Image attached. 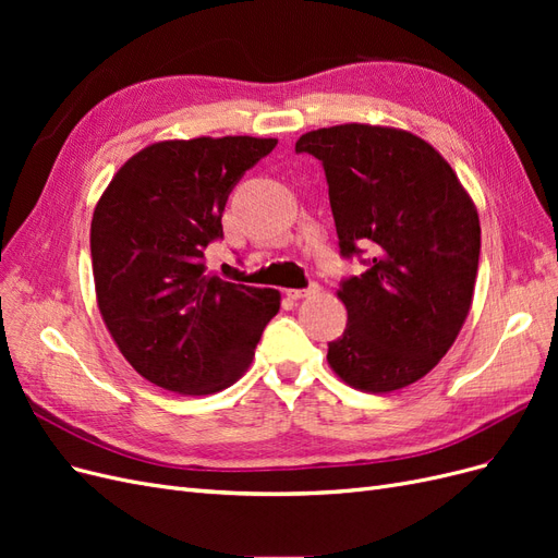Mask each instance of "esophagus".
I'll return each instance as SVG.
<instances>
[{"mask_svg":"<svg viewBox=\"0 0 558 558\" xmlns=\"http://www.w3.org/2000/svg\"><path fill=\"white\" fill-rule=\"evenodd\" d=\"M318 291H320V286H318V283H310L307 289H291V291H286V295H289L291 300H302V298L316 295Z\"/></svg>","mask_w":558,"mask_h":558,"instance_id":"1","label":"esophagus"}]
</instances>
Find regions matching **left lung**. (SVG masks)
<instances>
[{
	"label": "left lung",
	"mask_w": 558,
	"mask_h": 558,
	"mask_svg": "<svg viewBox=\"0 0 558 558\" xmlns=\"http://www.w3.org/2000/svg\"><path fill=\"white\" fill-rule=\"evenodd\" d=\"M295 154L324 165L340 256L365 265L337 291L349 320L328 342L330 367L367 393L414 384L449 351L470 312L475 205L449 162L404 130L320 128L302 134Z\"/></svg>",
	"instance_id": "left-lung-1"
}]
</instances>
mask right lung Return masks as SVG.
I'll return each mask as SVG.
<instances>
[{
  "instance_id": "1",
  "label": "right lung",
  "mask_w": 558,
  "mask_h": 558,
  "mask_svg": "<svg viewBox=\"0 0 558 558\" xmlns=\"http://www.w3.org/2000/svg\"><path fill=\"white\" fill-rule=\"evenodd\" d=\"M277 140L150 144L99 197L90 226L97 305L128 363L160 388L207 396L242 377L279 291L207 275L234 185Z\"/></svg>"
}]
</instances>
